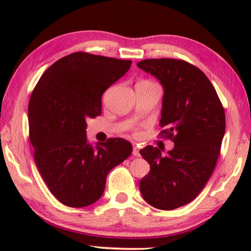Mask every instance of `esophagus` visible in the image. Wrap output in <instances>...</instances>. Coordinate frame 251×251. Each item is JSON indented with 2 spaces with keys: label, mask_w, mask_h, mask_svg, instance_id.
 Masks as SVG:
<instances>
[{
  "label": "esophagus",
  "mask_w": 251,
  "mask_h": 251,
  "mask_svg": "<svg viewBox=\"0 0 251 251\" xmlns=\"http://www.w3.org/2000/svg\"><path fill=\"white\" fill-rule=\"evenodd\" d=\"M132 154H133V156H139L140 154H139V149L137 146H133V150H132Z\"/></svg>",
  "instance_id": "34e87169"
}]
</instances>
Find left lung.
<instances>
[{"label": "left lung", "instance_id": "1", "mask_svg": "<svg viewBox=\"0 0 251 251\" xmlns=\"http://www.w3.org/2000/svg\"><path fill=\"white\" fill-rule=\"evenodd\" d=\"M137 66L162 84L160 126L175 143L167 155L153 146L139 151L151 166L139 188L152 207L173 210L193 201L210 178L225 133V112L214 85L194 65L161 58Z\"/></svg>", "mask_w": 251, "mask_h": 251}]
</instances>
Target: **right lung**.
Wrapping results in <instances>:
<instances>
[{"label": "right lung", "instance_id": "add662e5", "mask_svg": "<svg viewBox=\"0 0 251 251\" xmlns=\"http://www.w3.org/2000/svg\"><path fill=\"white\" fill-rule=\"evenodd\" d=\"M131 60L87 52L63 57L44 72L28 105L34 160L48 188L61 203L83 208L104 193L106 177L132 153L123 138L92 146L87 120L101 114V96Z\"/></svg>", "mask_w": 251, "mask_h": 251}]
</instances>
